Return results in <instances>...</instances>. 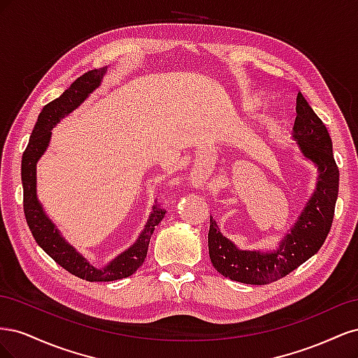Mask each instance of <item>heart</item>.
I'll use <instances>...</instances> for the list:
<instances>
[{"label":"heart","instance_id":"heart-1","mask_svg":"<svg viewBox=\"0 0 358 358\" xmlns=\"http://www.w3.org/2000/svg\"><path fill=\"white\" fill-rule=\"evenodd\" d=\"M245 103H246L248 106H259V104H262V99H259L258 94H251V95L246 96Z\"/></svg>","mask_w":358,"mask_h":358}]
</instances>
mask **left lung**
Returning a JSON list of instances; mask_svg holds the SVG:
<instances>
[{
    "label": "left lung",
    "mask_w": 358,
    "mask_h": 358,
    "mask_svg": "<svg viewBox=\"0 0 358 358\" xmlns=\"http://www.w3.org/2000/svg\"><path fill=\"white\" fill-rule=\"evenodd\" d=\"M296 121L292 138L300 155L317 167L315 189L294 225L275 249H241L220 231L210 218L209 257L218 272L237 282L266 285L291 273L318 252L330 231L339 191V169L333 157V143L326 125L306 101L297 94Z\"/></svg>",
    "instance_id": "obj_1"
}]
</instances>
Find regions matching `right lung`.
Wrapping results in <instances>:
<instances>
[{"mask_svg":"<svg viewBox=\"0 0 358 358\" xmlns=\"http://www.w3.org/2000/svg\"><path fill=\"white\" fill-rule=\"evenodd\" d=\"M106 71L107 67H103L82 74L57 100H53L43 107L36 127L31 133L29 143L22 155V167H20V176H22L24 187V212L27 224L32 236H34L36 242L43 251L50 258L55 259L67 272L80 279L90 280V282H109V280L131 276L143 264L148 254L150 236H152L155 227L162 221L166 215L164 209H161L158 204H154L145 224V229L138 234L136 242L128 249H125L124 252L115 257L104 267H95L82 254L76 251V248H73L64 239L61 231L50 221L45 209H43L41 203L38 201L37 162L49 148L52 129L61 122V119L78 109L99 88Z\"/></svg>","mask_w":358,"mask_h":358,"instance_id":"obj_1","label":"right lung"}]
</instances>
